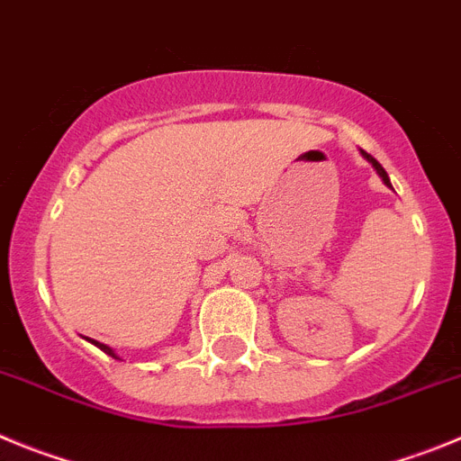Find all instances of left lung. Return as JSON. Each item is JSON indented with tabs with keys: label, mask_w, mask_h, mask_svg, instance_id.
<instances>
[{
	"label": "left lung",
	"mask_w": 461,
	"mask_h": 461,
	"mask_svg": "<svg viewBox=\"0 0 461 461\" xmlns=\"http://www.w3.org/2000/svg\"><path fill=\"white\" fill-rule=\"evenodd\" d=\"M360 153H363V158H367V163H372V167L376 169V174H379V176H381V181H384V184L388 185V188H393V185H391V179H388V174H385V169L381 167V165H379V160H376V158H372L370 153H367V151H363V149H360Z\"/></svg>",
	"instance_id": "1"
}]
</instances>
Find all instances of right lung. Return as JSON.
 <instances>
[{
	"instance_id": "obj_1",
	"label": "right lung",
	"mask_w": 461,
	"mask_h": 461,
	"mask_svg": "<svg viewBox=\"0 0 461 461\" xmlns=\"http://www.w3.org/2000/svg\"><path fill=\"white\" fill-rule=\"evenodd\" d=\"M89 342H91V344H96L98 349H101V351H105V354H107V356H112V358H119V356L114 354V351H112L110 347H107V344H103V342H96V339H89Z\"/></svg>"
}]
</instances>
